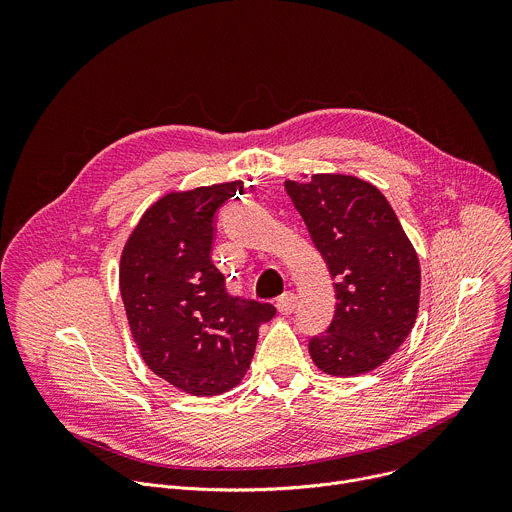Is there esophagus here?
Segmentation results:
<instances>
[{"label":"esophagus","mask_w":512,"mask_h":512,"mask_svg":"<svg viewBox=\"0 0 512 512\" xmlns=\"http://www.w3.org/2000/svg\"><path fill=\"white\" fill-rule=\"evenodd\" d=\"M277 310L281 312V314H291V312H296V308H298V296L294 294V291H285V294L277 300Z\"/></svg>","instance_id":"34e87169"}]
</instances>
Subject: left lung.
Listing matches in <instances>:
<instances>
[{
  "instance_id": "1",
  "label": "left lung",
  "mask_w": 512,
  "mask_h": 512,
  "mask_svg": "<svg viewBox=\"0 0 512 512\" xmlns=\"http://www.w3.org/2000/svg\"><path fill=\"white\" fill-rule=\"evenodd\" d=\"M285 190L336 281L334 320L310 340V356L332 377L375 371L399 350L417 320V253L371 182L312 174L302 182L287 180Z\"/></svg>"
}]
</instances>
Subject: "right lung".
<instances>
[{
	"mask_svg": "<svg viewBox=\"0 0 512 512\" xmlns=\"http://www.w3.org/2000/svg\"><path fill=\"white\" fill-rule=\"evenodd\" d=\"M239 182L174 190L143 212L125 241L119 289L143 362L182 393L212 397L247 375L271 304L231 298L210 261L214 212Z\"/></svg>",
	"mask_w": 512,
	"mask_h": 512,
	"instance_id": "right-lung-1",
	"label": "right lung"
}]
</instances>
